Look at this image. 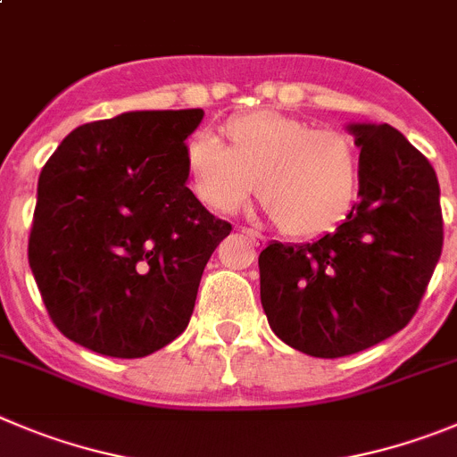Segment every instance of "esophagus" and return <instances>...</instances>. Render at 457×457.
I'll use <instances>...</instances> for the list:
<instances>
[{"instance_id":"1","label":"esophagus","mask_w":457,"mask_h":457,"mask_svg":"<svg viewBox=\"0 0 457 457\" xmlns=\"http://www.w3.org/2000/svg\"><path fill=\"white\" fill-rule=\"evenodd\" d=\"M240 231L245 233V236L249 237V240L256 242V245H262V242H265V236H262V233H258V231H253V228H245V226H242Z\"/></svg>"}]
</instances>
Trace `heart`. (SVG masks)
<instances>
[{
  "instance_id": "heart-1",
  "label": "heart",
  "mask_w": 457,
  "mask_h": 457,
  "mask_svg": "<svg viewBox=\"0 0 457 457\" xmlns=\"http://www.w3.org/2000/svg\"><path fill=\"white\" fill-rule=\"evenodd\" d=\"M226 146L201 131L186 146L196 196L233 215L261 196L290 236H315L345 215L355 187V152L346 136L296 117L256 111L226 124Z\"/></svg>"
}]
</instances>
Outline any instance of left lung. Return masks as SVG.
Wrapping results in <instances>:
<instances>
[{"instance_id": "obj_1", "label": "left lung", "mask_w": 457, "mask_h": 457, "mask_svg": "<svg viewBox=\"0 0 457 457\" xmlns=\"http://www.w3.org/2000/svg\"><path fill=\"white\" fill-rule=\"evenodd\" d=\"M360 149L358 201L303 245L261 251L271 330L315 358L358 353L399 333L420 308L442 253L439 183L424 154L390 124L346 127Z\"/></svg>"}]
</instances>
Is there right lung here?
Wrapping results in <instances>:
<instances>
[{"instance_id": "right-lung-1", "label": "right lung", "mask_w": 457, "mask_h": 457, "mask_svg": "<svg viewBox=\"0 0 457 457\" xmlns=\"http://www.w3.org/2000/svg\"><path fill=\"white\" fill-rule=\"evenodd\" d=\"M201 120V108L122 112L74 129L45 162L29 265L67 340L145 358L186 330L231 233L186 186V137Z\"/></svg>"}]
</instances>
